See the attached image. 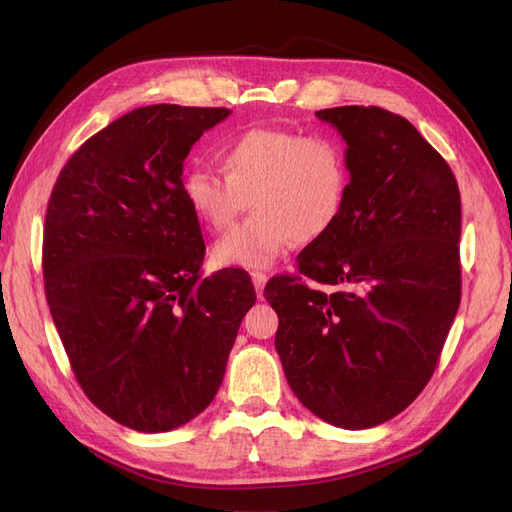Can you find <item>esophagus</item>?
Here are the masks:
<instances>
[{
	"label": "esophagus",
	"mask_w": 512,
	"mask_h": 512,
	"mask_svg": "<svg viewBox=\"0 0 512 512\" xmlns=\"http://www.w3.org/2000/svg\"><path fill=\"white\" fill-rule=\"evenodd\" d=\"M252 284H254V288H256L258 299H262V290H265V284H267V275L262 273V271H254V273H252Z\"/></svg>",
	"instance_id": "obj_1"
}]
</instances>
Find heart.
<instances>
[{"instance_id": "heart-1", "label": "heart", "mask_w": 512, "mask_h": 512, "mask_svg": "<svg viewBox=\"0 0 512 512\" xmlns=\"http://www.w3.org/2000/svg\"><path fill=\"white\" fill-rule=\"evenodd\" d=\"M222 173L185 170L181 192L194 218L224 230L250 198L252 218L213 245L220 267L269 269L292 241L314 243L342 218L350 168L346 147L329 134L250 130L220 151Z\"/></svg>"}]
</instances>
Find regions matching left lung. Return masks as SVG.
<instances>
[{
  "mask_svg": "<svg viewBox=\"0 0 512 512\" xmlns=\"http://www.w3.org/2000/svg\"><path fill=\"white\" fill-rule=\"evenodd\" d=\"M346 141V209L299 254L324 293L277 275L275 350L301 404L369 429L406 410L438 365L461 299V196L451 166L404 117L378 106L316 113Z\"/></svg>",
  "mask_w": 512,
  "mask_h": 512,
  "instance_id": "8db88e82",
  "label": "left lung"
}]
</instances>
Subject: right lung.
I'll return each mask as SVG.
<instances>
[{
  "instance_id": "add662e5",
  "label": "right lung",
  "mask_w": 512,
  "mask_h": 512,
  "mask_svg": "<svg viewBox=\"0 0 512 512\" xmlns=\"http://www.w3.org/2000/svg\"><path fill=\"white\" fill-rule=\"evenodd\" d=\"M228 108L153 104L108 123L61 168L44 220L51 316L91 404L160 433L218 393L250 275L200 277L205 241L181 192L183 162Z\"/></svg>"
}]
</instances>
